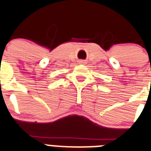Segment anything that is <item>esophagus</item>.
Returning a JSON list of instances; mask_svg holds the SVG:
<instances>
[{"label":"esophagus","instance_id":"1","mask_svg":"<svg viewBox=\"0 0 151 151\" xmlns=\"http://www.w3.org/2000/svg\"><path fill=\"white\" fill-rule=\"evenodd\" d=\"M81 63H83V61H81Z\"/></svg>","mask_w":151,"mask_h":151}]
</instances>
